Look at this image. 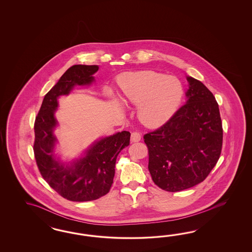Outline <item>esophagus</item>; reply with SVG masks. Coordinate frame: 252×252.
I'll use <instances>...</instances> for the list:
<instances>
[{"label":"esophagus","mask_w":252,"mask_h":252,"mask_svg":"<svg viewBox=\"0 0 252 252\" xmlns=\"http://www.w3.org/2000/svg\"><path fill=\"white\" fill-rule=\"evenodd\" d=\"M141 139V134L137 131L131 133V142H138Z\"/></svg>","instance_id":"1"}]
</instances>
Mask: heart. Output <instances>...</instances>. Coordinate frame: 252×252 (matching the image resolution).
<instances>
[{
	"label": "heart",
	"mask_w": 252,
	"mask_h": 252,
	"mask_svg": "<svg viewBox=\"0 0 252 252\" xmlns=\"http://www.w3.org/2000/svg\"><path fill=\"white\" fill-rule=\"evenodd\" d=\"M118 83L123 98L139 104L137 118L149 127L166 122L183 96L182 84L177 78L154 71L126 74Z\"/></svg>",
	"instance_id": "obj_1"
}]
</instances>
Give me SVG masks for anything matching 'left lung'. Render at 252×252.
<instances>
[{
	"label": "left lung",
	"instance_id": "obj_1",
	"mask_svg": "<svg viewBox=\"0 0 252 252\" xmlns=\"http://www.w3.org/2000/svg\"><path fill=\"white\" fill-rule=\"evenodd\" d=\"M187 102L157 129L144 135L153 182L168 192L205 180L220 158L222 126L214 94L189 76Z\"/></svg>",
	"mask_w": 252,
	"mask_h": 252
}]
</instances>
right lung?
Returning a JSON list of instances; mask_svg holds the SVG:
<instances>
[{
  "mask_svg": "<svg viewBox=\"0 0 252 252\" xmlns=\"http://www.w3.org/2000/svg\"><path fill=\"white\" fill-rule=\"evenodd\" d=\"M98 69V65L83 64L67 69L46 94L34 123L33 151L40 175L53 189L71 201H91L106 195L114 183L117 155L129 145V132L122 131L95 142L86 156L72 166L64 167L54 158L57 98L68 94L75 85L91 84Z\"/></svg>",
  "mask_w": 252,
  "mask_h": 252,
  "instance_id": "right-lung-1",
  "label": "right lung"
}]
</instances>
